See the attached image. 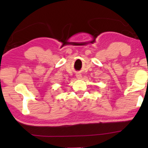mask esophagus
<instances>
[{
  "mask_svg": "<svg viewBox=\"0 0 148 148\" xmlns=\"http://www.w3.org/2000/svg\"><path fill=\"white\" fill-rule=\"evenodd\" d=\"M76 77H77V79H81V78H82V75H81V74H77Z\"/></svg>",
  "mask_w": 148,
  "mask_h": 148,
  "instance_id": "esophagus-1",
  "label": "esophagus"
}]
</instances>
